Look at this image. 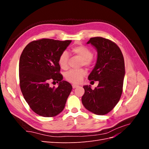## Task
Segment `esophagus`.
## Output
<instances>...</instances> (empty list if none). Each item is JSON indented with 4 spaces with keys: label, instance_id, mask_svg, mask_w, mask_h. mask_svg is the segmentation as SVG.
Listing matches in <instances>:
<instances>
[{
    "label": "esophagus",
    "instance_id": "obj_1",
    "mask_svg": "<svg viewBox=\"0 0 149 149\" xmlns=\"http://www.w3.org/2000/svg\"><path fill=\"white\" fill-rule=\"evenodd\" d=\"M78 86V85H76V84H72V87H73V88H77Z\"/></svg>",
    "mask_w": 149,
    "mask_h": 149
}]
</instances>
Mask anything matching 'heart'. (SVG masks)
Wrapping results in <instances>:
<instances>
[{
	"mask_svg": "<svg viewBox=\"0 0 149 149\" xmlns=\"http://www.w3.org/2000/svg\"><path fill=\"white\" fill-rule=\"evenodd\" d=\"M71 52L75 55L81 58V64L89 66L93 63V53L91 49L84 45H76L71 48ZM69 60L68 53L65 51L63 52L58 58V64L61 68L66 70L68 68V63ZM86 73L85 70L83 69L74 70H71L68 71L65 74L66 80L73 83H78L81 81L82 78Z\"/></svg>",
	"mask_w": 149,
	"mask_h": 149,
	"instance_id": "1",
	"label": "heart"
}]
</instances>
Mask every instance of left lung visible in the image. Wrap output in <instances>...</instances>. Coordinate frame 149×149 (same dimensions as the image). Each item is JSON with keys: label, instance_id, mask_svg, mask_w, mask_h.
Here are the masks:
<instances>
[{"label": "left lung", "instance_id": "obj_1", "mask_svg": "<svg viewBox=\"0 0 149 149\" xmlns=\"http://www.w3.org/2000/svg\"><path fill=\"white\" fill-rule=\"evenodd\" d=\"M89 43L96 49L97 58L88 79L98 81L99 84L94 89L90 85L84 86L82 103L93 113L104 115L116 106L123 93L124 60L119 47L109 40L94 37L87 42Z\"/></svg>", "mask_w": 149, "mask_h": 149}]
</instances>
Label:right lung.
Listing matches in <instances>:
<instances>
[{
    "label": "right lung",
    "instance_id": "1",
    "mask_svg": "<svg viewBox=\"0 0 149 149\" xmlns=\"http://www.w3.org/2000/svg\"><path fill=\"white\" fill-rule=\"evenodd\" d=\"M71 40L60 41L43 38L29 43L19 61L21 91L26 102L36 114L54 117L63 110L72 86L63 81L58 58ZM56 82L57 88L49 82Z\"/></svg>",
    "mask_w": 149,
    "mask_h": 149
}]
</instances>
